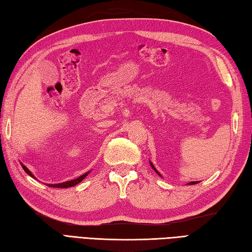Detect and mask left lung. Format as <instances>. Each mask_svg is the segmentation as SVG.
<instances>
[{"instance_id": "1", "label": "left lung", "mask_w": 252, "mask_h": 252, "mask_svg": "<svg viewBox=\"0 0 252 252\" xmlns=\"http://www.w3.org/2000/svg\"><path fill=\"white\" fill-rule=\"evenodd\" d=\"M150 165H151V167H152L153 169H155V171H156V172H157V173L158 174V175H160V176H161V174H160V173H158V172L157 171V168L155 167V165H153V164H152L151 162H150ZM194 184H198V183H197V182H190V183H188V185H194Z\"/></svg>"}]
</instances>
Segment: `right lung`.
Instances as JSON below:
<instances>
[{
    "instance_id": "add662e5",
    "label": "right lung",
    "mask_w": 252,
    "mask_h": 252,
    "mask_svg": "<svg viewBox=\"0 0 252 252\" xmlns=\"http://www.w3.org/2000/svg\"><path fill=\"white\" fill-rule=\"evenodd\" d=\"M23 165V168H24V171L28 174L29 176H32V178H34L35 179V177L32 175V173L29 171V169L26 167L24 164H22ZM89 174V172H87V173H85L84 175H81V176H79V177H77V178H75V179H71V181H67V182H64V183H60V184H48V186L49 187H54V188H68V187H73V186H75V185H77V184H79L81 181H83V179L88 175Z\"/></svg>"
}]
</instances>
